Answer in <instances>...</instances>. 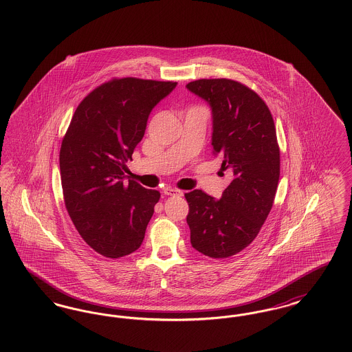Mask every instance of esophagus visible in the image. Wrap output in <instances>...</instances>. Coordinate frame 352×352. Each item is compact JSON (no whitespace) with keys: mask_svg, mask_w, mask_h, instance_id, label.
<instances>
[{"mask_svg":"<svg viewBox=\"0 0 352 352\" xmlns=\"http://www.w3.org/2000/svg\"><path fill=\"white\" fill-rule=\"evenodd\" d=\"M164 194L168 195V197H182L184 195V191L178 190V188H173V187H168L164 190Z\"/></svg>","mask_w":352,"mask_h":352,"instance_id":"obj_1","label":"esophagus"}]
</instances>
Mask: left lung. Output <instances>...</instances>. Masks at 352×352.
<instances>
[{"label": "left lung", "mask_w": 352, "mask_h": 352, "mask_svg": "<svg viewBox=\"0 0 352 352\" xmlns=\"http://www.w3.org/2000/svg\"><path fill=\"white\" fill-rule=\"evenodd\" d=\"M212 111V153L232 181L215 199L201 190L184 194L192 248L227 258L248 247L268 218L280 179V148L268 105L231 79L186 85Z\"/></svg>", "instance_id": "left-lung-1"}]
</instances>
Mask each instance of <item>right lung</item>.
Segmentation results:
<instances>
[{"label": "right lung", "mask_w": 352, "mask_h": 352, "mask_svg": "<svg viewBox=\"0 0 352 352\" xmlns=\"http://www.w3.org/2000/svg\"><path fill=\"white\" fill-rule=\"evenodd\" d=\"M177 87L137 78L101 84L78 105L59 153L68 215L84 241L109 258L140 248L161 194L129 181L125 162L151 109Z\"/></svg>", "instance_id": "right-lung-1"}]
</instances>
